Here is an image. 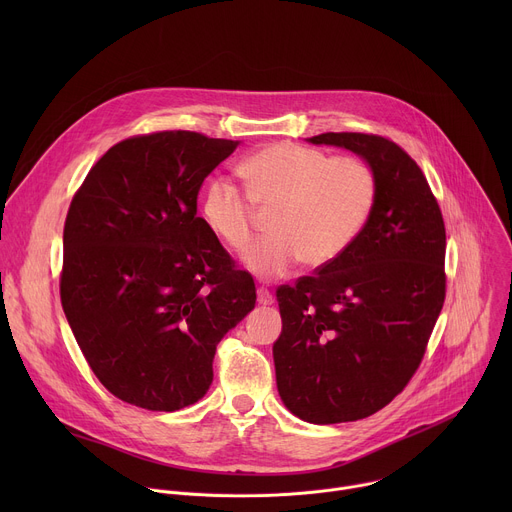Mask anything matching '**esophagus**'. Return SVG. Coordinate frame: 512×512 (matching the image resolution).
<instances>
[{
	"label": "esophagus",
	"instance_id": "obj_1",
	"mask_svg": "<svg viewBox=\"0 0 512 512\" xmlns=\"http://www.w3.org/2000/svg\"><path fill=\"white\" fill-rule=\"evenodd\" d=\"M257 302H259L261 306L273 304V296H271V291H269L267 287H257Z\"/></svg>",
	"mask_w": 512,
	"mask_h": 512
}]
</instances>
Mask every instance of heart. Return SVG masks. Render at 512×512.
I'll list each match as a JSON object with an SVG mask.
<instances>
[{"instance_id": "heart-1", "label": "heart", "mask_w": 512, "mask_h": 512, "mask_svg": "<svg viewBox=\"0 0 512 512\" xmlns=\"http://www.w3.org/2000/svg\"><path fill=\"white\" fill-rule=\"evenodd\" d=\"M247 190L227 176L208 180L202 216L229 249L251 245L257 206L275 210L273 239L251 247L245 265L259 277H281L300 261L326 267L340 259L369 223L377 202V176L358 158H332L308 145L277 141L241 164Z\"/></svg>"}]
</instances>
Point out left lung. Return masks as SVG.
<instances>
[{
	"label": "left lung",
	"mask_w": 512,
	"mask_h": 512,
	"mask_svg": "<svg viewBox=\"0 0 512 512\" xmlns=\"http://www.w3.org/2000/svg\"><path fill=\"white\" fill-rule=\"evenodd\" d=\"M377 176L369 223L334 263L279 285L277 391L310 423L364 419L411 381L446 300V227L421 168L373 133H320Z\"/></svg>",
	"instance_id": "8db88e82"
}]
</instances>
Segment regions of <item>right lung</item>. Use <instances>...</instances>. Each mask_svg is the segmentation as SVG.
<instances>
[{
	"label": "right lung",
	"mask_w": 512,
	"mask_h": 512,
	"mask_svg": "<svg viewBox=\"0 0 512 512\" xmlns=\"http://www.w3.org/2000/svg\"><path fill=\"white\" fill-rule=\"evenodd\" d=\"M239 141L196 131L133 135L91 168L64 221L60 302L91 371L150 411L196 403L216 344L255 308L196 198Z\"/></svg>",
	"instance_id": "1"
}]
</instances>
